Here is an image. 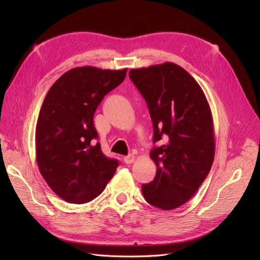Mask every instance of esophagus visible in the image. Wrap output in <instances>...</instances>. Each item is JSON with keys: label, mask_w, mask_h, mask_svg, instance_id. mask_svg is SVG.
Instances as JSON below:
<instances>
[{"label": "esophagus", "mask_w": 260, "mask_h": 260, "mask_svg": "<svg viewBox=\"0 0 260 260\" xmlns=\"http://www.w3.org/2000/svg\"><path fill=\"white\" fill-rule=\"evenodd\" d=\"M135 159H136V156L132 155V154L123 157V161H124L125 164H132L133 161H135Z\"/></svg>", "instance_id": "obj_1"}]
</instances>
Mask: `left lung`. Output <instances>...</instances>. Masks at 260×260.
I'll list each match as a JSON object with an SVG mask.
<instances>
[{
  "instance_id": "left-lung-1",
  "label": "left lung",
  "mask_w": 260,
  "mask_h": 260,
  "mask_svg": "<svg viewBox=\"0 0 260 260\" xmlns=\"http://www.w3.org/2000/svg\"><path fill=\"white\" fill-rule=\"evenodd\" d=\"M130 79L142 94L154 127L153 142L165 138L149 156L157 167L144 199L164 210L190 200L214 162L215 136L210 107L200 84L174 62L131 69Z\"/></svg>"
}]
</instances>
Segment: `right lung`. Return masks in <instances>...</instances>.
<instances>
[{"label": "right lung", "instance_id": "obj_1", "mask_svg": "<svg viewBox=\"0 0 260 260\" xmlns=\"http://www.w3.org/2000/svg\"><path fill=\"white\" fill-rule=\"evenodd\" d=\"M127 69L76 67L54 82L36 127L37 164L52 191L73 204L90 202L104 191L118 167L96 142L93 116Z\"/></svg>", "mask_w": 260, "mask_h": 260}]
</instances>
